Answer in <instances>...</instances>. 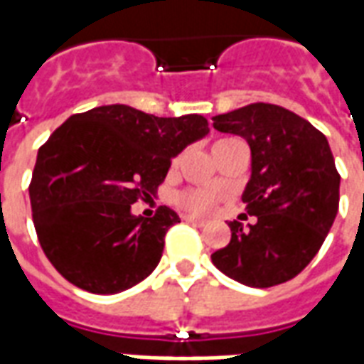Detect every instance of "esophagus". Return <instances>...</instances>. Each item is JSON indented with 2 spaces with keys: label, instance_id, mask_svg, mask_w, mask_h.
Instances as JSON below:
<instances>
[{
  "label": "esophagus",
  "instance_id": "esophagus-1",
  "mask_svg": "<svg viewBox=\"0 0 364 364\" xmlns=\"http://www.w3.org/2000/svg\"><path fill=\"white\" fill-rule=\"evenodd\" d=\"M185 220L189 222V224H195V226H205L206 222L200 220V218H197V216H185Z\"/></svg>",
  "mask_w": 364,
  "mask_h": 364
}]
</instances>
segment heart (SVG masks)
<instances>
[{"label":"heart","mask_w":364,"mask_h":364,"mask_svg":"<svg viewBox=\"0 0 364 364\" xmlns=\"http://www.w3.org/2000/svg\"><path fill=\"white\" fill-rule=\"evenodd\" d=\"M232 142H237V140H218V142L213 146V151L218 150V148H224ZM220 200V195L218 193H213V191H185L179 195V205L189 210L193 214H200V216H206V214H213L216 210V205Z\"/></svg>","instance_id":"heart-1"}]
</instances>
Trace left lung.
<instances>
[{
    "instance_id": "8db88e82",
    "label": "left lung",
    "mask_w": 364,
    "mask_h": 364,
    "mask_svg": "<svg viewBox=\"0 0 364 364\" xmlns=\"http://www.w3.org/2000/svg\"><path fill=\"white\" fill-rule=\"evenodd\" d=\"M218 132L245 138L252 177L242 200L253 224L230 222L232 240L213 263L245 287L294 279L320 252L339 206V173L328 138L279 105L253 103L216 114Z\"/></svg>"
}]
</instances>
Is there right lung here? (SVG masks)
I'll return each mask as SVG.
<instances>
[{"instance_id":"1","label":"right lung","mask_w":364,"mask_h":364,"mask_svg":"<svg viewBox=\"0 0 364 364\" xmlns=\"http://www.w3.org/2000/svg\"><path fill=\"white\" fill-rule=\"evenodd\" d=\"M208 132L203 114L164 119L128 105L95 107L56 128L28 187L36 236L56 271L93 294L144 281L181 220L169 206L144 218L130 205L154 195L171 159Z\"/></svg>"}]
</instances>
